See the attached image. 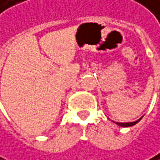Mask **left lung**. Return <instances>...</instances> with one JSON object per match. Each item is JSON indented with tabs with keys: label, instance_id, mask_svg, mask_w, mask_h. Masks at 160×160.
Wrapping results in <instances>:
<instances>
[{
	"label": "left lung",
	"instance_id": "left-lung-1",
	"mask_svg": "<svg viewBox=\"0 0 160 160\" xmlns=\"http://www.w3.org/2000/svg\"><path fill=\"white\" fill-rule=\"evenodd\" d=\"M143 117V116H142ZM142 117L141 118H139L138 120H137V121H135V122H130V123H116V122H114V123H116L117 125H119V126H123V127H128V126H133V125H135L136 123H138L141 119H142Z\"/></svg>",
	"mask_w": 160,
	"mask_h": 160
}]
</instances>
